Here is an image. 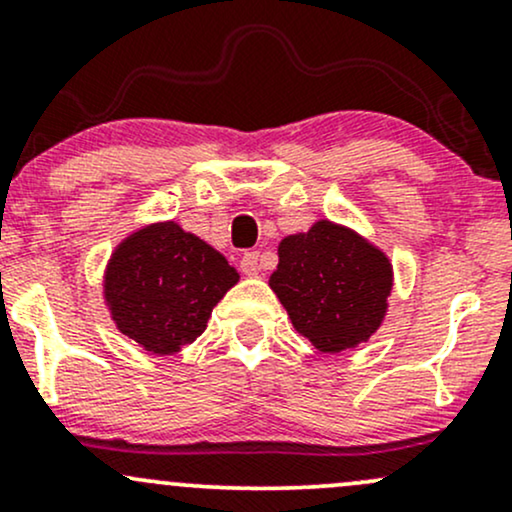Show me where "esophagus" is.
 I'll use <instances>...</instances> for the list:
<instances>
[{"instance_id":"1","label":"esophagus","mask_w":512,"mask_h":512,"mask_svg":"<svg viewBox=\"0 0 512 512\" xmlns=\"http://www.w3.org/2000/svg\"><path fill=\"white\" fill-rule=\"evenodd\" d=\"M240 269H243V274H248V276H257V274H260V269H262L260 252H257V250L245 252V255L240 257Z\"/></svg>"}]
</instances>
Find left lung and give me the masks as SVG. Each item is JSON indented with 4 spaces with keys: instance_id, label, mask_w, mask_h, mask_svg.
Listing matches in <instances>:
<instances>
[{
    "instance_id": "8db88e82",
    "label": "left lung",
    "mask_w": 512,
    "mask_h": 512,
    "mask_svg": "<svg viewBox=\"0 0 512 512\" xmlns=\"http://www.w3.org/2000/svg\"><path fill=\"white\" fill-rule=\"evenodd\" d=\"M269 286L301 337L322 354H342L383 325L392 264L356 231L320 219L281 240Z\"/></svg>"
}]
</instances>
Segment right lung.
<instances>
[{"label":"right lung","instance_id":"add662e5","mask_svg":"<svg viewBox=\"0 0 512 512\" xmlns=\"http://www.w3.org/2000/svg\"><path fill=\"white\" fill-rule=\"evenodd\" d=\"M240 274L219 250L175 221L129 233L110 255L103 296L117 330L156 356L178 354L207 330Z\"/></svg>","mask_w":512,"mask_h":512}]
</instances>
